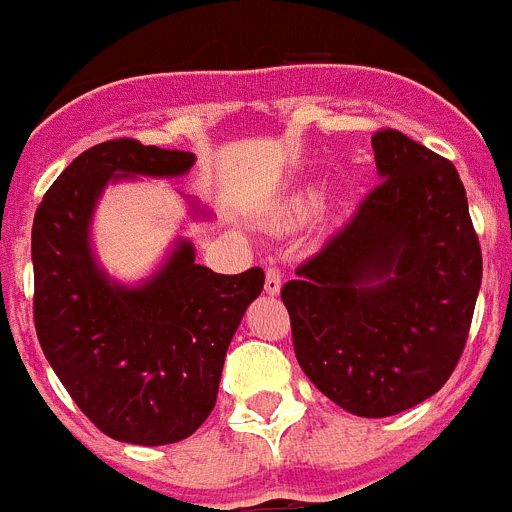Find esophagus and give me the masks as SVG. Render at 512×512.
Wrapping results in <instances>:
<instances>
[{
	"label": "esophagus",
	"mask_w": 512,
	"mask_h": 512,
	"mask_svg": "<svg viewBox=\"0 0 512 512\" xmlns=\"http://www.w3.org/2000/svg\"><path fill=\"white\" fill-rule=\"evenodd\" d=\"M279 289H282V271H279V266L269 264V269H266V295H279Z\"/></svg>",
	"instance_id": "1"
}]
</instances>
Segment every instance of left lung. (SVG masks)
<instances>
[{
  "instance_id": "1",
  "label": "left lung",
  "mask_w": 512,
  "mask_h": 512,
  "mask_svg": "<svg viewBox=\"0 0 512 512\" xmlns=\"http://www.w3.org/2000/svg\"><path fill=\"white\" fill-rule=\"evenodd\" d=\"M382 182L282 287L302 372L361 418L436 395L467 346L482 248L449 158L372 135Z\"/></svg>"
}]
</instances>
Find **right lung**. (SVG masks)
I'll use <instances>...</instances> for the list:
<instances>
[{"mask_svg": "<svg viewBox=\"0 0 512 512\" xmlns=\"http://www.w3.org/2000/svg\"><path fill=\"white\" fill-rule=\"evenodd\" d=\"M187 151L135 138L97 143L45 192L33 223V318L45 359L104 436L164 446L212 413L225 351L264 289L259 266L215 274L182 241L156 277L130 289L94 264L89 220L107 182L187 174Z\"/></svg>", "mask_w": 512, "mask_h": 512, "instance_id": "1", "label": "right lung"}]
</instances>
